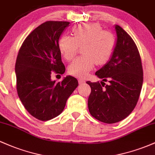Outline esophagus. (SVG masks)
<instances>
[{
    "mask_svg": "<svg viewBox=\"0 0 155 155\" xmlns=\"http://www.w3.org/2000/svg\"><path fill=\"white\" fill-rule=\"evenodd\" d=\"M78 81H79V83L80 84H83V83H85V81L84 79H79V80H78Z\"/></svg>",
    "mask_w": 155,
    "mask_h": 155,
    "instance_id": "obj_1",
    "label": "esophagus"
}]
</instances>
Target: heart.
Returning <instances> with one entry per match:
<instances>
[{
    "instance_id": "b5f03b06",
    "label": "heart",
    "mask_w": 155,
    "mask_h": 155,
    "mask_svg": "<svg viewBox=\"0 0 155 155\" xmlns=\"http://www.w3.org/2000/svg\"><path fill=\"white\" fill-rule=\"evenodd\" d=\"M73 37L64 35L60 38L58 47L63 58L71 60L75 57L79 47L81 54L69 65L68 72L79 78L88 75L96 63L104 65L109 60L116 45V39L111 32L103 31L97 23L79 25L73 28Z\"/></svg>"
}]
</instances>
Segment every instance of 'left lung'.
<instances>
[{
  "mask_svg": "<svg viewBox=\"0 0 155 155\" xmlns=\"http://www.w3.org/2000/svg\"><path fill=\"white\" fill-rule=\"evenodd\" d=\"M117 41L107 63L95 75L109 84L105 86L87 81L91 87L88 98L90 114L96 120L113 124L124 120L136 107L143 84V68L139 51L130 35L115 25Z\"/></svg>",
  "mask_w": 155,
  "mask_h": 155,
  "instance_id": "8db88e82",
  "label": "left lung"
}]
</instances>
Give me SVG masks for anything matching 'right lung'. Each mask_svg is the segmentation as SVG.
Listing matches in <instances>:
<instances>
[{"label":"right lung","mask_w":155,"mask_h":155,"mask_svg":"<svg viewBox=\"0 0 155 155\" xmlns=\"http://www.w3.org/2000/svg\"><path fill=\"white\" fill-rule=\"evenodd\" d=\"M69 24L47 21L40 25L28 35L17 55L18 96L27 111L39 120H50L60 115L79 84L71 76L59 82L51 79L53 71L63 74L65 71L58 42Z\"/></svg>","instance_id":"1"}]
</instances>
